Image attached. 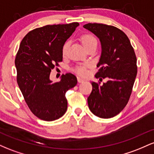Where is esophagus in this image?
<instances>
[{"label": "esophagus", "instance_id": "esophagus-1", "mask_svg": "<svg viewBox=\"0 0 154 154\" xmlns=\"http://www.w3.org/2000/svg\"><path fill=\"white\" fill-rule=\"evenodd\" d=\"M77 81H78V82H84V79H82V77H77Z\"/></svg>", "mask_w": 154, "mask_h": 154}]
</instances>
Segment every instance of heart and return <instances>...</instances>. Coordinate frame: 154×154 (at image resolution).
I'll return each instance as SVG.
<instances>
[{
	"mask_svg": "<svg viewBox=\"0 0 154 154\" xmlns=\"http://www.w3.org/2000/svg\"><path fill=\"white\" fill-rule=\"evenodd\" d=\"M81 41H82V43L85 48H87L88 46H90V45H92V44L97 43L96 38H95L93 35H90V34L83 35L81 37ZM69 45H70L69 41L65 42L64 44L63 45L62 54L63 56L66 54L67 51H68L69 47ZM88 66V64L85 65V66H77V68H76L75 71L77 74H78V75H85L86 72H87V70H86V66Z\"/></svg>",
	"mask_w": 154,
	"mask_h": 154,
	"instance_id": "b5f03b06",
	"label": "heart"
}]
</instances>
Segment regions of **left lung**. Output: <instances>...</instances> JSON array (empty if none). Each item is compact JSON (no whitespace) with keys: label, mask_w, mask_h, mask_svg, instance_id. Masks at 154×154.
Segmentation results:
<instances>
[{"label":"left lung","mask_w":154,"mask_h":154,"mask_svg":"<svg viewBox=\"0 0 154 154\" xmlns=\"http://www.w3.org/2000/svg\"><path fill=\"white\" fill-rule=\"evenodd\" d=\"M83 27L99 38L101 55L96 78L106 79L100 85L92 82L93 90L88 98L93 114L108 119L119 114L126 106L137 75V59L130 40L114 26L88 23Z\"/></svg>","instance_id":"1"}]
</instances>
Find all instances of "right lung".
I'll return each mask as SVG.
<instances>
[{"instance_id": "add662e5", "label": "right lung", "mask_w": 154, "mask_h": 154, "mask_svg": "<svg viewBox=\"0 0 154 154\" xmlns=\"http://www.w3.org/2000/svg\"><path fill=\"white\" fill-rule=\"evenodd\" d=\"M79 26L78 22L54 24L28 32L21 42L15 59L17 83L32 112L45 121L61 117L67 109L65 96L77 85L71 73L53 82L51 70L62 61V47Z\"/></svg>"}]
</instances>
